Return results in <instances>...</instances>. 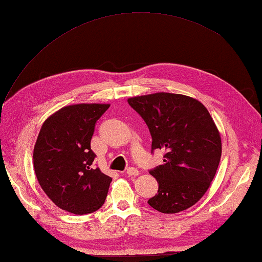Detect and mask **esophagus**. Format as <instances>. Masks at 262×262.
I'll use <instances>...</instances> for the list:
<instances>
[{
    "instance_id": "obj_1",
    "label": "esophagus",
    "mask_w": 262,
    "mask_h": 262,
    "mask_svg": "<svg viewBox=\"0 0 262 262\" xmlns=\"http://www.w3.org/2000/svg\"><path fill=\"white\" fill-rule=\"evenodd\" d=\"M127 174L128 176H138L140 174V171H138L134 166H129V168L127 169Z\"/></svg>"
}]
</instances>
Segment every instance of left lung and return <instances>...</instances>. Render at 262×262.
Listing matches in <instances>:
<instances>
[{"mask_svg":"<svg viewBox=\"0 0 262 262\" xmlns=\"http://www.w3.org/2000/svg\"><path fill=\"white\" fill-rule=\"evenodd\" d=\"M128 103L146 122L152 152L165 151L164 163L149 170L159 190L148 205L164 214L191 207L209 188L222 154L208 110L196 99L166 92L129 98Z\"/></svg>","mask_w":262,"mask_h":262,"instance_id":"8db88e82","label":"left lung"}]
</instances>
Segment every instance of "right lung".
<instances>
[{"label":"right lung","mask_w":262,"mask_h":262,"mask_svg":"<svg viewBox=\"0 0 262 262\" xmlns=\"http://www.w3.org/2000/svg\"><path fill=\"white\" fill-rule=\"evenodd\" d=\"M110 104L80 103L59 109L43 122L33 148V168L49 199L75 215L103 205L111 178L94 169L91 138Z\"/></svg>","instance_id":"right-lung-1"}]
</instances>
